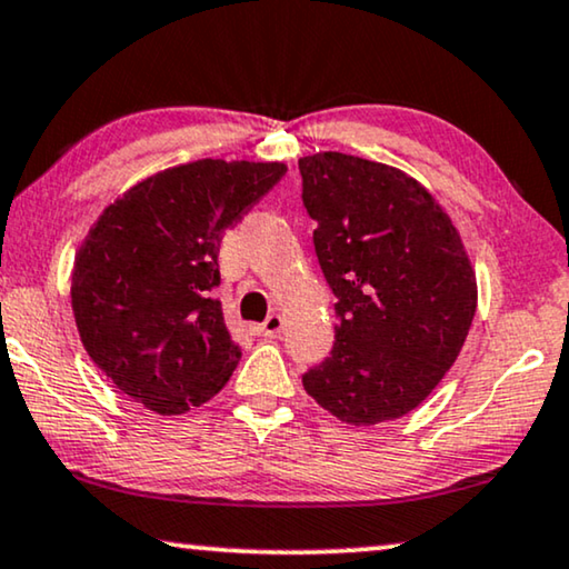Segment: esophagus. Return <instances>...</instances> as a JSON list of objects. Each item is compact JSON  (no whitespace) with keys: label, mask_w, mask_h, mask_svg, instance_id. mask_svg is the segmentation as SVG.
I'll list each match as a JSON object with an SVG mask.
<instances>
[{"label":"esophagus","mask_w":569,"mask_h":569,"mask_svg":"<svg viewBox=\"0 0 569 569\" xmlns=\"http://www.w3.org/2000/svg\"><path fill=\"white\" fill-rule=\"evenodd\" d=\"M281 327H283V317L281 315H270L266 322L252 327V332L254 335H268V338H273V335L281 332Z\"/></svg>","instance_id":"esophagus-1"}]
</instances>
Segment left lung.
<instances>
[{"label": "left lung", "instance_id": "obj_1", "mask_svg": "<svg viewBox=\"0 0 569 569\" xmlns=\"http://www.w3.org/2000/svg\"><path fill=\"white\" fill-rule=\"evenodd\" d=\"M301 201L335 299L330 358L303 389L348 426L412 412L461 353L477 278L436 198L395 167L342 151L299 159Z\"/></svg>", "mask_w": 569, "mask_h": 569}]
</instances>
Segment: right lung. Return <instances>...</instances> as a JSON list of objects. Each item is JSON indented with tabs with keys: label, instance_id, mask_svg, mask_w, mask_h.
<instances>
[{
	"label": "right lung",
	"instance_id": "obj_1",
	"mask_svg": "<svg viewBox=\"0 0 569 569\" xmlns=\"http://www.w3.org/2000/svg\"><path fill=\"white\" fill-rule=\"evenodd\" d=\"M286 174L281 162H198L110 203L79 247L71 309L94 366L159 415L201 407L242 350L223 325L221 234Z\"/></svg>",
	"mask_w": 569,
	"mask_h": 569
}]
</instances>
